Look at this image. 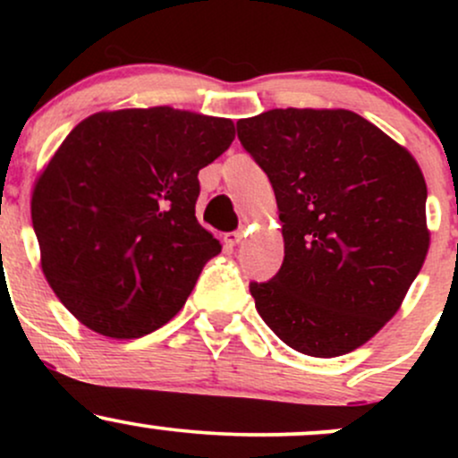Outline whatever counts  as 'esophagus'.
I'll use <instances>...</instances> for the list:
<instances>
[{"instance_id":"esophagus-1","label":"esophagus","mask_w":458,"mask_h":458,"mask_svg":"<svg viewBox=\"0 0 458 458\" xmlns=\"http://www.w3.org/2000/svg\"><path fill=\"white\" fill-rule=\"evenodd\" d=\"M243 236H245L243 230H236V233H228V234H225L224 241H225V243H228V245H239L241 241H243Z\"/></svg>"}]
</instances>
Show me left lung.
<instances>
[{
    "instance_id": "1",
    "label": "left lung",
    "mask_w": 458,
    "mask_h": 458,
    "mask_svg": "<svg viewBox=\"0 0 458 458\" xmlns=\"http://www.w3.org/2000/svg\"><path fill=\"white\" fill-rule=\"evenodd\" d=\"M236 127L269 176L284 236L277 276L250 284L256 310L303 355L360 349L398 312L427 260L418 161L349 109H271Z\"/></svg>"
}]
</instances>
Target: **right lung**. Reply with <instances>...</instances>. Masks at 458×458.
Here are the masks:
<instances>
[{
    "label": "right lung",
    "instance_id": "1",
    "mask_svg": "<svg viewBox=\"0 0 458 458\" xmlns=\"http://www.w3.org/2000/svg\"><path fill=\"white\" fill-rule=\"evenodd\" d=\"M234 123L187 109L97 112L34 182L40 267L79 323L115 340L159 329L222 245L196 219L198 172L230 148Z\"/></svg>",
    "mask_w": 458,
    "mask_h": 458
}]
</instances>
